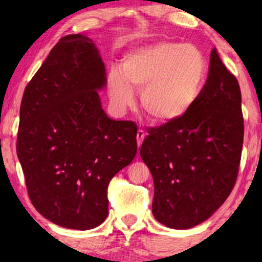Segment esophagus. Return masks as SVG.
<instances>
[{"mask_svg":"<svg viewBox=\"0 0 262 262\" xmlns=\"http://www.w3.org/2000/svg\"><path fill=\"white\" fill-rule=\"evenodd\" d=\"M144 137H145L144 131H143V130H138V132H137V144H138V146H141V144H142V142H143V139H144Z\"/></svg>","mask_w":262,"mask_h":262,"instance_id":"1","label":"esophagus"}]
</instances>
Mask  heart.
Returning <instances> with one entry per match:
<instances>
[{
    "instance_id": "1",
    "label": "heart",
    "mask_w": 262,
    "mask_h": 262,
    "mask_svg": "<svg viewBox=\"0 0 262 262\" xmlns=\"http://www.w3.org/2000/svg\"><path fill=\"white\" fill-rule=\"evenodd\" d=\"M206 69L205 57L196 46L159 41L125 55L121 71H110L108 94L117 108L125 110L134 103V88L141 91L144 112L159 123H170L198 101Z\"/></svg>"
}]
</instances>
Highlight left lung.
I'll use <instances>...</instances> for the list:
<instances>
[{"instance_id": "8db88e82", "label": "left lung", "mask_w": 262, "mask_h": 262, "mask_svg": "<svg viewBox=\"0 0 262 262\" xmlns=\"http://www.w3.org/2000/svg\"><path fill=\"white\" fill-rule=\"evenodd\" d=\"M243 131L239 84L213 49L195 105L180 119L150 128L141 146L154 179L157 222L189 229L212 216L234 188Z\"/></svg>"}]
</instances>
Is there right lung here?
<instances>
[{
	"label": "right lung",
	"mask_w": 262,
	"mask_h": 262,
	"mask_svg": "<svg viewBox=\"0 0 262 262\" xmlns=\"http://www.w3.org/2000/svg\"><path fill=\"white\" fill-rule=\"evenodd\" d=\"M106 68L93 40L63 37L25 89L16 154L28 195L46 220L89 230L108 214L107 187L134 161L137 126L113 120L99 91Z\"/></svg>",
	"instance_id": "add662e5"
}]
</instances>
